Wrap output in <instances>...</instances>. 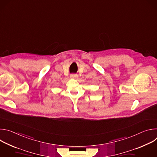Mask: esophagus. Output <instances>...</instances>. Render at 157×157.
Wrapping results in <instances>:
<instances>
[{
    "mask_svg": "<svg viewBox=\"0 0 157 157\" xmlns=\"http://www.w3.org/2000/svg\"><path fill=\"white\" fill-rule=\"evenodd\" d=\"M78 77V75H76V74H72L70 75V78L72 79H76Z\"/></svg>",
    "mask_w": 157,
    "mask_h": 157,
    "instance_id": "obj_1",
    "label": "esophagus"
}]
</instances>
